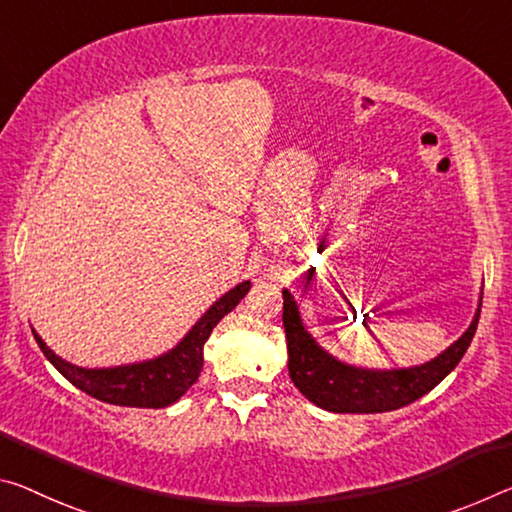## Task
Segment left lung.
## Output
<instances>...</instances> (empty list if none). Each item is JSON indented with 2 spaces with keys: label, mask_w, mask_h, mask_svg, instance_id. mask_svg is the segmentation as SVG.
Segmentation results:
<instances>
[{
  "label": "left lung",
  "mask_w": 512,
  "mask_h": 512,
  "mask_svg": "<svg viewBox=\"0 0 512 512\" xmlns=\"http://www.w3.org/2000/svg\"><path fill=\"white\" fill-rule=\"evenodd\" d=\"M282 323L287 332L289 376L303 392L305 399L330 412H351V415H371V412L399 410L403 405L431 392L449 373L456 369L462 355L472 344L481 316L478 305L472 326L467 328L456 344H451L435 360L412 369L371 371L351 367L332 358L330 353L314 342L300 321L296 300L289 291H282ZM483 303V296H481Z\"/></svg>",
  "instance_id": "8db88e82"
}]
</instances>
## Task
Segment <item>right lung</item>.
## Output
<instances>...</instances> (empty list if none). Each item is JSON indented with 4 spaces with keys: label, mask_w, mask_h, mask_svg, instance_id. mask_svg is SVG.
<instances>
[{
    "label": "right lung",
    "mask_w": 512,
    "mask_h": 512,
    "mask_svg": "<svg viewBox=\"0 0 512 512\" xmlns=\"http://www.w3.org/2000/svg\"><path fill=\"white\" fill-rule=\"evenodd\" d=\"M250 282H241L234 289L227 291L209 310L202 314V319L189 330L180 344L173 351H168L161 358H154L139 364H125V367L111 369H81L61 360L45 346L34 332L40 351L50 360L59 373H63L72 385L81 392L93 396L97 401L111 405H125V408H166L175 403L180 396L196 383L202 371V346L212 335L216 323L227 312H232L239 305V300L248 294Z\"/></svg>",
    "instance_id": "right-lung-1"
}]
</instances>
